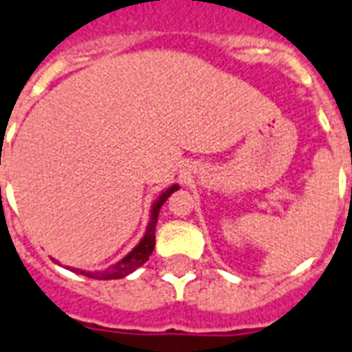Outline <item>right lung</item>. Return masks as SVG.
<instances>
[{
	"label": "right lung",
	"mask_w": 352,
	"mask_h": 352,
	"mask_svg": "<svg viewBox=\"0 0 352 352\" xmlns=\"http://www.w3.org/2000/svg\"><path fill=\"white\" fill-rule=\"evenodd\" d=\"M179 190V184L170 186L166 191H162L159 199H157L153 204H151V215H150V222H148L146 233L141 239V242L133 248V250L128 253L124 258H121L117 264L110 265L108 270L104 271H85V270H72L79 275H85L88 278H96V280H113V278H122V276H128L130 273L137 270V267H141L150 255L153 253V248H155V226H157V217H159V211H161L162 204L166 202L168 197L173 193V191Z\"/></svg>",
	"instance_id": "obj_1"
}]
</instances>
